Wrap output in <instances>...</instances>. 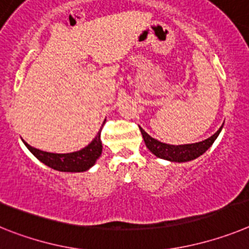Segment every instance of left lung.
<instances>
[{
	"label": "left lung",
	"instance_id": "1",
	"mask_svg": "<svg viewBox=\"0 0 249 249\" xmlns=\"http://www.w3.org/2000/svg\"><path fill=\"white\" fill-rule=\"evenodd\" d=\"M220 130H222V127H220L217 133L213 134L211 138L203 140V142H193V144H184V145H170V144H165V142H161L159 140L154 139V138H151L148 133H145L140 127V131H142V135L144 138L146 148L155 157L169 161H177V163L193 160L196 158L204 154L205 151L211 148L212 144L214 142V140L217 139Z\"/></svg>",
	"mask_w": 249,
	"mask_h": 249
}]
</instances>
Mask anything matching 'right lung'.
Returning <instances> with one entry per match:
<instances>
[{"label": "right lung", "mask_w": 249, "mask_h": 249, "mask_svg": "<svg viewBox=\"0 0 249 249\" xmlns=\"http://www.w3.org/2000/svg\"><path fill=\"white\" fill-rule=\"evenodd\" d=\"M100 134L101 129L88 146L79 151L68 153V154H56V153L42 151L40 149L32 148L27 142H25V145L35 157L37 158L38 160L42 161L45 165L53 168V169L70 173L86 172L96 163V160L101 155V151H103Z\"/></svg>", "instance_id": "1"}]
</instances>
